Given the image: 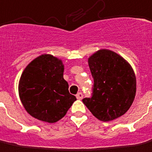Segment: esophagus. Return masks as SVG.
Returning a JSON list of instances; mask_svg holds the SVG:
<instances>
[{
    "label": "esophagus",
    "instance_id": "obj_1",
    "mask_svg": "<svg viewBox=\"0 0 152 152\" xmlns=\"http://www.w3.org/2000/svg\"><path fill=\"white\" fill-rule=\"evenodd\" d=\"M76 98H77V99H81L83 98V94H82V93L79 92L78 94H76Z\"/></svg>",
    "mask_w": 152,
    "mask_h": 152
}]
</instances>
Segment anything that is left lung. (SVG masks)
<instances>
[{
    "mask_svg": "<svg viewBox=\"0 0 152 152\" xmlns=\"http://www.w3.org/2000/svg\"><path fill=\"white\" fill-rule=\"evenodd\" d=\"M94 79L91 98L82 99L99 120L109 122L128 111L137 91L136 76L131 65L113 51L100 49L88 58Z\"/></svg>",
    "mask_w": 152,
    "mask_h": 152,
    "instance_id": "8db88e82",
    "label": "left lung"
}]
</instances>
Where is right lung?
I'll list each match as a JSON object with an SVG mask.
<instances>
[{
    "instance_id": "add662e5",
    "label": "right lung",
    "mask_w": 152,
    "mask_h": 152,
    "mask_svg": "<svg viewBox=\"0 0 152 152\" xmlns=\"http://www.w3.org/2000/svg\"><path fill=\"white\" fill-rule=\"evenodd\" d=\"M59 58L43 54L28 64L19 82V95L25 110L39 120L53 124L65 116L76 98L69 93Z\"/></svg>"
}]
</instances>
